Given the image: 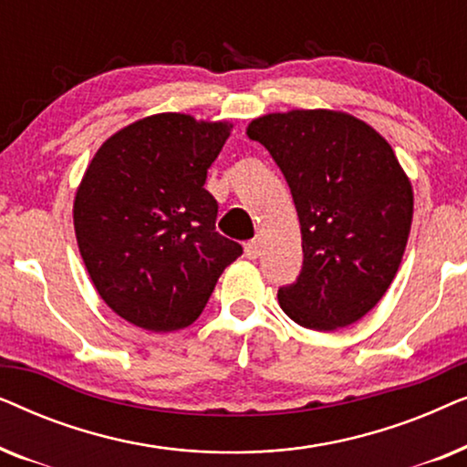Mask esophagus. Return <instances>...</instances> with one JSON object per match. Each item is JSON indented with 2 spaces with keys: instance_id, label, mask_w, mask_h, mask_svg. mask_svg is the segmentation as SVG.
Segmentation results:
<instances>
[{
  "instance_id": "obj_1",
  "label": "esophagus",
  "mask_w": 467,
  "mask_h": 467,
  "mask_svg": "<svg viewBox=\"0 0 467 467\" xmlns=\"http://www.w3.org/2000/svg\"><path fill=\"white\" fill-rule=\"evenodd\" d=\"M244 254L248 259H257L261 254V240L254 238V240H248L244 244Z\"/></svg>"
}]
</instances>
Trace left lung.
Masks as SVG:
<instances>
[{"instance_id": "left-lung-1", "label": "left lung", "mask_w": 467, "mask_h": 467, "mask_svg": "<svg viewBox=\"0 0 467 467\" xmlns=\"http://www.w3.org/2000/svg\"><path fill=\"white\" fill-rule=\"evenodd\" d=\"M246 133L285 174L302 227L304 265L278 289L280 308L317 331L359 321L393 283L412 225V184L393 149L336 110L265 114Z\"/></svg>"}]
</instances>
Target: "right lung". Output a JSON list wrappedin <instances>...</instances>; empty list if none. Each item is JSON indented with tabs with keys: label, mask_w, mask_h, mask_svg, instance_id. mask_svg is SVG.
Masks as SVG:
<instances>
[{
	"label": "right lung",
	"mask_w": 467,
	"mask_h": 467,
	"mask_svg": "<svg viewBox=\"0 0 467 467\" xmlns=\"http://www.w3.org/2000/svg\"><path fill=\"white\" fill-rule=\"evenodd\" d=\"M232 125L163 112L99 146L74 200L78 248L99 297L149 331L187 327L242 254L214 229L203 189Z\"/></svg>",
	"instance_id": "1"
}]
</instances>
